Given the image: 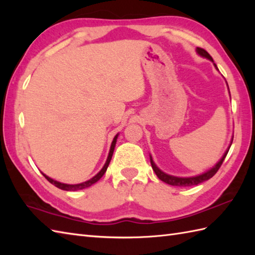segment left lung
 I'll return each instance as SVG.
<instances>
[{
	"instance_id": "1",
	"label": "left lung",
	"mask_w": 255,
	"mask_h": 255,
	"mask_svg": "<svg viewBox=\"0 0 255 255\" xmlns=\"http://www.w3.org/2000/svg\"><path fill=\"white\" fill-rule=\"evenodd\" d=\"M196 52L198 53V55H199L200 57L208 59V60H210L211 62L214 63L213 58L210 57L209 53H208L207 51H206V50L202 49V48H198V47H197V48H196ZM214 66H215L216 69L218 70L217 66H216L215 63H214ZM227 85H228V84H227ZM229 93H230V92H229ZM232 140H234V138H231V142H230V144H229V147H228V149L226 150V152L224 153V155L221 156V159H220V160L217 162V163H216L213 167H211V169H209L208 171H206V172L202 173V174H198V175H195V176H189V177H181V176L170 175V174H167V173H165V172H163L162 170H160L159 167L156 166V164L154 163V161L152 160V156L150 155L151 166H152V169H153V171L155 172L156 176H158L161 181H163L164 183L169 184V185L180 186V187H186V186L198 185V184L209 180V178L213 177V176L216 174V173H217V171L219 170V167L221 166V164H223V162H224V160H225V158H226V155H227V153H228V151H229V149H230V147H231Z\"/></svg>"
}]
</instances>
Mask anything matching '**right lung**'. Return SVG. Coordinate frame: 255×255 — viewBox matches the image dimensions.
<instances>
[{
  "mask_svg": "<svg viewBox=\"0 0 255 255\" xmlns=\"http://www.w3.org/2000/svg\"><path fill=\"white\" fill-rule=\"evenodd\" d=\"M118 134L117 133L115 137H114L113 141H112V144H111V149H110V152H108V156H107V160L105 162L104 166L102 167V170L97 173L96 175H94L92 178H90V180L85 181L83 183H79V184H66V183H61V182H58L56 180H53V178L47 176L46 174H44V176L47 178L48 181H49L51 184H53L56 187L60 188V189H63V191H70V192H75V191H80V189H84L86 187H90L91 185H93V184H95L97 181L100 180V178L105 174V172L107 170L108 165H110V162L112 160V156H113V153H114V149H115V145H116V141H117V138H118Z\"/></svg>",
  "mask_w": 255,
  "mask_h": 255,
  "instance_id": "1",
  "label": "right lung"
}]
</instances>
